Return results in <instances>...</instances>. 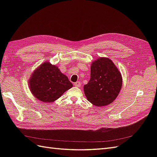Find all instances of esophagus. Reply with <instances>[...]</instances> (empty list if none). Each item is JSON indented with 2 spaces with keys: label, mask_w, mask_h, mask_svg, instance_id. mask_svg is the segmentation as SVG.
I'll list each match as a JSON object with an SVG mask.
<instances>
[{
  "label": "esophagus",
  "mask_w": 157,
  "mask_h": 157,
  "mask_svg": "<svg viewBox=\"0 0 157 157\" xmlns=\"http://www.w3.org/2000/svg\"><path fill=\"white\" fill-rule=\"evenodd\" d=\"M74 85L77 87H80V86H81V83H80V82L79 81H77L74 83Z\"/></svg>",
  "instance_id": "obj_1"
}]
</instances>
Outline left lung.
<instances>
[{"label":"left lung","mask_w":157,"mask_h":157,"mask_svg":"<svg viewBox=\"0 0 157 157\" xmlns=\"http://www.w3.org/2000/svg\"><path fill=\"white\" fill-rule=\"evenodd\" d=\"M121 73L107 58L94 61L90 69V80L84 86L88 101L98 107L106 106L118 96L122 88Z\"/></svg>","instance_id":"left-lung-1"}]
</instances>
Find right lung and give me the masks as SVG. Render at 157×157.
I'll return each mask as SVG.
<instances>
[{
    "mask_svg": "<svg viewBox=\"0 0 157 157\" xmlns=\"http://www.w3.org/2000/svg\"><path fill=\"white\" fill-rule=\"evenodd\" d=\"M29 84L33 96L44 103L56 101L73 86L67 76L61 73L57 66L48 61L35 70L29 80Z\"/></svg>",
    "mask_w": 157,
    "mask_h": 157,
    "instance_id": "obj_1",
    "label": "right lung"
}]
</instances>
